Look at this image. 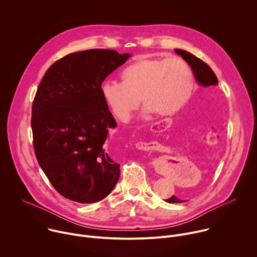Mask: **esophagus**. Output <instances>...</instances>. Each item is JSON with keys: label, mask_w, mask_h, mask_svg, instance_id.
Listing matches in <instances>:
<instances>
[{"label": "esophagus", "mask_w": 257, "mask_h": 257, "mask_svg": "<svg viewBox=\"0 0 257 257\" xmlns=\"http://www.w3.org/2000/svg\"><path fill=\"white\" fill-rule=\"evenodd\" d=\"M162 126H164L163 122H157L155 124L152 125V129L153 130H160L162 128ZM158 142L156 141H152V142H137L136 143V149L139 151H144V152H150L153 150H156L158 146Z\"/></svg>", "instance_id": "1"}]
</instances>
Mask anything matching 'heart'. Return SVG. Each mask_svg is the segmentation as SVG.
Segmentation results:
<instances>
[{"instance_id":"heart-1","label":"heart","mask_w":257,"mask_h":257,"mask_svg":"<svg viewBox=\"0 0 257 257\" xmlns=\"http://www.w3.org/2000/svg\"><path fill=\"white\" fill-rule=\"evenodd\" d=\"M121 82L105 81L100 96L119 121L128 123L140 103L148 113L169 117L190 100L195 80L191 67L181 58L138 57L120 72Z\"/></svg>"}]
</instances>
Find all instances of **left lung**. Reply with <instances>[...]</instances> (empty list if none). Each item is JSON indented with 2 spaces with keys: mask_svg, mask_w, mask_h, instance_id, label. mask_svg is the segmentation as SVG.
<instances>
[{
  "mask_svg": "<svg viewBox=\"0 0 257 257\" xmlns=\"http://www.w3.org/2000/svg\"><path fill=\"white\" fill-rule=\"evenodd\" d=\"M175 52L181 56L183 59H184L189 66L191 67L192 71H193V75L196 79V81L198 82L199 85L203 86V87H210V86H215L217 85L218 81L217 78L214 74V72L210 69V67L204 63L202 60L198 59L197 57H195L194 55H192L189 52H186L184 50H180V49H175ZM215 100L213 99H207L204 97H200L199 100L197 101V104L195 105V107L193 108V112H192V118L195 117L198 113V111H201V108L203 105H210V106H214L215 104ZM169 203H180L183 202L182 200H180L179 198H177L176 196H172L171 198L166 200Z\"/></svg>",
  "mask_w": 257,
  "mask_h": 257,
  "instance_id": "left-lung-1",
  "label": "left lung"
}]
</instances>
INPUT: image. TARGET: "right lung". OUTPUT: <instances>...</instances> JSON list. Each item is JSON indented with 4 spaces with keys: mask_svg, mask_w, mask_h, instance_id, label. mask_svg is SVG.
I'll return each mask as SVG.
<instances>
[{
    "mask_svg": "<svg viewBox=\"0 0 257 257\" xmlns=\"http://www.w3.org/2000/svg\"><path fill=\"white\" fill-rule=\"evenodd\" d=\"M130 54L93 49L69 54L46 72L32 103L31 128L38 162L54 188L79 203L106 197L120 165L104 143L117 123L100 85Z\"/></svg>",
    "mask_w": 257,
    "mask_h": 257,
    "instance_id": "1",
    "label": "right lung"
}]
</instances>
